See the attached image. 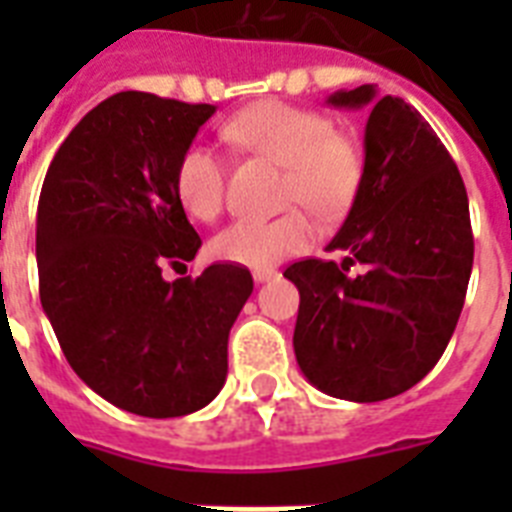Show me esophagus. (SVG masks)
Instances as JSON below:
<instances>
[{
    "label": "esophagus",
    "instance_id": "34e87169",
    "mask_svg": "<svg viewBox=\"0 0 512 512\" xmlns=\"http://www.w3.org/2000/svg\"><path fill=\"white\" fill-rule=\"evenodd\" d=\"M273 276H276V271H273V268H263V271L252 273V279H255V284H265V281H271Z\"/></svg>",
    "mask_w": 512,
    "mask_h": 512
}]
</instances>
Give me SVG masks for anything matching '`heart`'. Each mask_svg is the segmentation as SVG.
<instances>
[{
    "label": "heart",
    "mask_w": 512,
    "mask_h": 512,
    "mask_svg": "<svg viewBox=\"0 0 512 512\" xmlns=\"http://www.w3.org/2000/svg\"><path fill=\"white\" fill-rule=\"evenodd\" d=\"M233 146L284 164V201L303 204L324 220L345 215L364 175L361 146L353 135L332 130V119L284 100L247 106L225 124ZM177 199L193 217L215 220L225 201V164L207 146H188L175 167ZM316 225L305 209L271 220H239L212 241L215 255L244 268H271L311 247Z\"/></svg>",
    "instance_id": "obj_1"
}]
</instances>
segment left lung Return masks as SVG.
Segmentation results:
<instances>
[{"mask_svg": "<svg viewBox=\"0 0 512 512\" xmlns=\"http://www.w3.org/2000/svg\"><path fill=\"white\" fill-rule=\"evenodd\" d=\"M337 108H369L364 175L335 260L284 271L300 289L295 356L327 396L372 404L404 393L438 364L460 319L470 271L468 191L417 108L374 84L337 90Z\"/></svg>", "mask_w": 512, "mask_h": 512, "instance_id": "8db88e82", "label": "left lung"}]
</instances>
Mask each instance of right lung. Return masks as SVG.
Listing matches in <instances>:
<instances>
[{
    "label": "right lung",
    "instance_id": "1",
    "mask_svg": "<svg viewBox=\"0 0 512 512\" xmlns=\"http://www.w3.org/2000/svg\"><path fill=\"white\" fill-rule=\"evenodd\" d=\"M215 106L116 92L63 140L36 212L39 297L68 364L140 417H183L220 393L247 268L167 281L201 247L175 167Z\"/></svg>",
    "mask_w": 512,
    "mask_h": 512
}]
</instances>
